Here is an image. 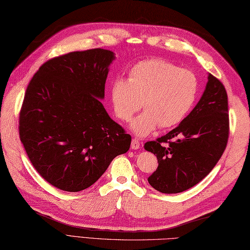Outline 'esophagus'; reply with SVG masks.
Instances as JSON below:
<instances>
[{"label":"esophagus","mask_w":250,"mask_h":250,"mask_svg":"<svg viewBox=\"0 0 250 250\" xmlns=\"http://www.w3.org/2000/svg\"><path fill=\"white\" fill-rule=\"evenodd\" d=\"M140 146H141V143H140L139 140H136V139L132 140V142H131V148H132V149H134V150L139 149Z\"/></svg>","instance_id":"1"}]
</instances>
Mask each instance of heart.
Returning <instances> with one entry per match:
<instances>
[{"instance_id": "b5f03b06", "label": "heart", "mask_w": 250, "mask_h": 250, "mask_svg": "<svg viewBox=\"0 0 250 250\" xmlns=\"http://www.w3.org/2000/svg\"><path fill=\"white\" fill-rule=\"evenodd\" d=\"M198 93L199 82L192 72L159 58L136 63L129 79L116 78L110 89L114 110L122 121H130L143 102L146 110L131 124L137 136H146L159 125H178L192 108Z\"/></svg>"}]
</instances>
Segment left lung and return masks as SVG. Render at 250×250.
Here are the masks:
<instances>
[{"label": "left lung", "mask_w": 250, "mask_h": 250, "mask_svg": "<svg viewBox=\"0 0 250 250\" xmlns=\"http://www.w3.org/2000/svg\"><path fill=\"white\" fill-rule=\"evenodd\" d=\"M207 78L204 92L191 113L167 134L144 146L159 163L148 183L162 193L192 188L210 173L226 149L229 137L227 91L211 74Z\"/></svg>", "instance_id": "1"}]
</instances>
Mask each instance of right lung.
I'll return each instance as SVG.
<instances>
[{
	"label": "right lung",
	"mask_w": 250,
	"mask_h": 250,
	"mask_svg": "<svg viewBox=\"0 0 250 250\" xmlns=\"http://www.w3.org/2000/svg\"><path fill=\"white\" fill-rule=\"evenodd\" d=\"M113 51H74L42 65L31 79L19 116V135L32 166L54 187L78 192L125 153L131 135L101 100Z\"/></svg>",
	"instance_id": "right-lung-1"
}]
</instances>
